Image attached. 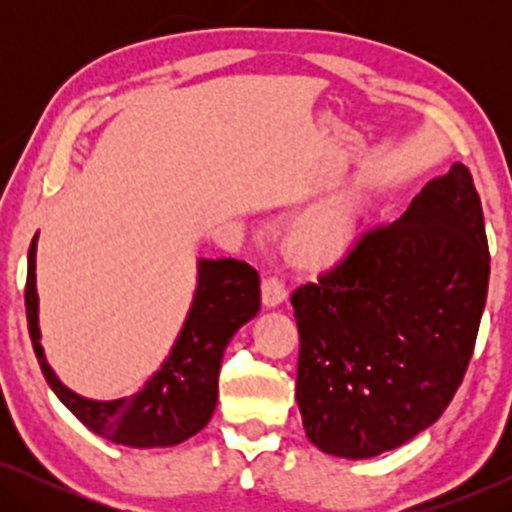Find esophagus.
<instances>
[{"mask_svg": "<svg viewBox=\"0 0 512 512\" xmlns=\"http://www.w3.org/2000/svg\"><path fill=\"white\" fill-rule=\"evenodd\" d=\"M261 298H263V305L268 307V310H272V307H277V305H282L284 300H286L284 284L279 282L277 277L263 279V284H261Z\"/></svg>", "mask_w": 512, "mask_h": 512, "instance_id": "34e87169", "label": "esophagus"}]
</instances>
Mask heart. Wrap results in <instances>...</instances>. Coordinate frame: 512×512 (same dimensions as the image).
<instances>
[{"label":"heart","instance_id":"obj_1","mask_svg":"<svg viewBox=\"0 0 512 512\" xmlns=\"http://www.w3.org/2000/svg\"><path fill=\"white\" fill-rule=\"evenodd\" d=\"M356 228H359L356 200H331L291 223L284 235V249L291 261L303 268H331L349 254Z\"/></svg>","mask_w":512,"mask_h":512}]
</instances>
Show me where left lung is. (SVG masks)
Listing matches in <instances>:
<instances>
[{
	"mask_svg": "<svg viewBox=\"0 0 512 512\" xmlns=\"http://www.w3.org/2000/svg\"><path fill=\"white\" fill-rule=\"evenodd\" d=\"M487 284L485 216L471 172L454 163L401 219L293 291L310 443L370 459L429 429L464 380Z\"/></svg>",
	"mask_w": 512,
	"mask_h": 512,
	"instance_id": "left-lung-1",
	"label": "left lung"
}]
</instances>
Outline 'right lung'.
Masks as SVG:
<instances>
[{
  "label": "right lung",
  "instance_id": "obj_1",
  "mask_svg": "<svg viewBox=\"0 0 512 512\" xmlns=\"http://www.w3.org/2000/svg\"><path fill=\"white\" fill-rule=\"evenodd\" d=\"M37 240L27 254L25 310L34 354L48 387L97 436L128 447H172L195 436L212 419L219 370L228 342L261 310L258 272L235 258H198L191 307L170 354L132 396L97 401L60 380L41 345L37 293Z\"/></svg>",
  "mask_w": 512,
  "mask_h": 512
}]
</instances>
